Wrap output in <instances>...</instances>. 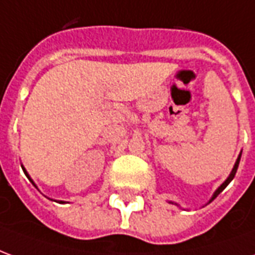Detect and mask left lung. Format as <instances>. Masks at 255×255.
I'll return each mask as SVG.
<instances>
[{"instance_id":"8db88e82","label":"left lung","mask_w":255,"mask_h":255,"mask_svg":"<svg viewBox=\"0 0 255 255\" xmlns=\"http://www.w3.org/2000/svg\"><path fill=\"white\" fill-rule=\"evenodd\" d=\"M239 161H241V155L238 157V160H236V162H235V166H234V169H232V172H231V175H230V176H228V179H227V180H225V182L223 183V184H221V186H220V187L217 188V190H216V192H214V195H213V197H212V201H213L214 198L217 197L220 192L223 191V190H224V188L227 187L228 184H230L231 180H232V179L235 177V173H236V171H238V166H239Z\"/></svg>"}]
</instances>
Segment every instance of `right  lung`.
<instances>
[{
    "label": "right lung",
    "instance_id": "1",
    "mask_svg": "<svg viewBox=\"0 0 255 255\" xmlns=\"http://www.w3.org/2000/svg\"><path fill=\"white\" fill-rule=\"evenodd\" d=\"M21 168H23V166H21ZM23 171H24V173H25V176L28 177V175H27V172H25V169H23ZM31 182H32V180H31ZM32 184H34V183H32Z\"/></svg>",
    "mask_w": 255,
    "mask_h": 255
}]
</instances>
